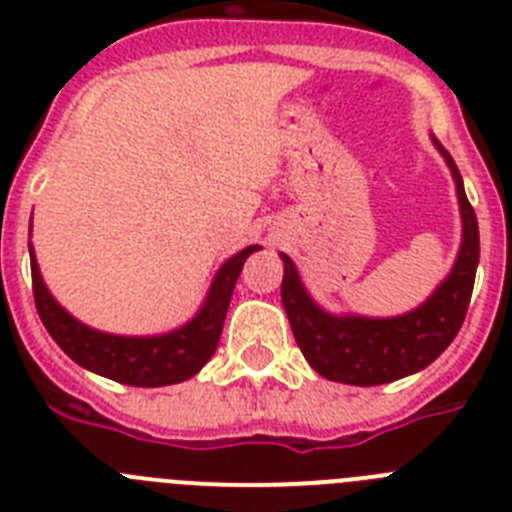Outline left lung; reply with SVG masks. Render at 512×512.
<instances>
[{"label":"left lung","instance_id":"8db88e82","mask_svg":"<svg viewBox=\"0 0 512 512\" xmlns=\"http://www.w3.org/2000/svg\"><path fill=\"white\" fill-rule=\"evenodd\" d=\"M431 140L456 184L461 243L449 274L418 307L392 318L330 312L307 292L295 261L287 253H279L284 264L282 305L295 341L307 364L330 382L374 387L410 377L433 364L464 323L479 264L477 215L469 205L454 158L438 143L436 135H431Z\"/></svg>","mask_w":512,"mask_h":512}]
</instances>
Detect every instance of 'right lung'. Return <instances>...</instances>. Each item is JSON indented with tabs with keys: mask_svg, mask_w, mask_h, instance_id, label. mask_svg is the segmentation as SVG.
I'll use <instances>...</instances> for the list:
<instances>
[{
	"mask_svg": "<svg viewBox=\"0 0 512 512\" xmlns=\"http://www.w3.org/2000/svg\"><path fill=\"white\" fill-rule=\"evenodd\" d=\"M30 233H33V217H30ZM253 251H261V246H246L243 251L233 253L215 271L200 310L184 325L156 336H117L81 323L51 295L30 243L35 307L53 341L63 348V354L99 377L130 387H166V384L187 382L215 354L235 282Z\"/></svg>",
	"mask_w": 512,
	"mask_h": 512,
	"instance_id": "right-lung-1",
	"label": "right lung"
}]
</instances>
